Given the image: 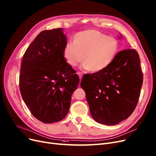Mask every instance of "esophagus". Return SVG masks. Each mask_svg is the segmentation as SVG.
I'll use <instances>...</instances> for the list:
<instances>
[{"mask_svg": "<svg viewBox=\"0 0 156 156\" xmlns=\"http://www.w3.org/2000/svg\"><path fill=\"white\" fill-rule=\"evenodd\" d=\"M77 75L79 76V78H80V80H81V79H82V77H83V73L82 72H77Z\"/></svg>", "mask_w": 156, "mask_h": 156, "instance_id": "1", "label": "esophagus"}]
</instances>
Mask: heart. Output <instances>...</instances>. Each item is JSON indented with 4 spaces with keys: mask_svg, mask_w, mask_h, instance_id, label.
Segmentation results:
<instances>
[{
    "mask_svg": "<svg viewBox=\"0 0 156 156\" xmlns=\"http://www.w3.org/2000/svg\"><path fill=\"white\" fill-rule=\"evenodd\" d=\"M118 51V44L115 38L90 29L77 33L73 37V43H66L63 56L72 66L77 65L83 59V66L97 73L106 69Z\"/></svg>",
    "mask_w": 156,
    "mask_h": 156,
    "instance_id": "b5f03b06",
    "label": "heart"
}]
</instances>
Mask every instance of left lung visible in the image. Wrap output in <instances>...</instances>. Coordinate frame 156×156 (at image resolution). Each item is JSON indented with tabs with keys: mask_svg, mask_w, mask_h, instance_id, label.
<instances>
[{
	"mask_svg": "<svg viewBox=\"0 0 156 156\" xmlns=\"http://www.w3.org/2000/svg\"><path fill=\"white\" fill-rule=\"evenodd\" d=\"M142 84L139 55L134 49H125L117 53L105 70L85 74L80 86L93 119L104 125L114 126L133 113Z\"/></svg>",
	"mask_w": 156,
	"mask_h": 156,
	"instance_id": "8db88e82",
	"label": "left lung"
}]
</instances>
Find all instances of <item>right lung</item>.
Returning <instances> with one entry per match:
<instances>
[{
    "label": "right lung",
    "instance_id": "right-lung-1",
    "mask_svg": "<svg viewBox=\"0 0 156 156\" xmlns=\"http://www.w3.org/2000/svg\"><path fill=\"white\" fill-rule=\"evenodd\" d=\"M66 43L62 28L43 30L23 57L21 95L32 115L45 123L64 119L79 83V76L63 56Z\"/></svg>",
    "mask_w": 156,
    "mask_h": 156
}]
</instances>
